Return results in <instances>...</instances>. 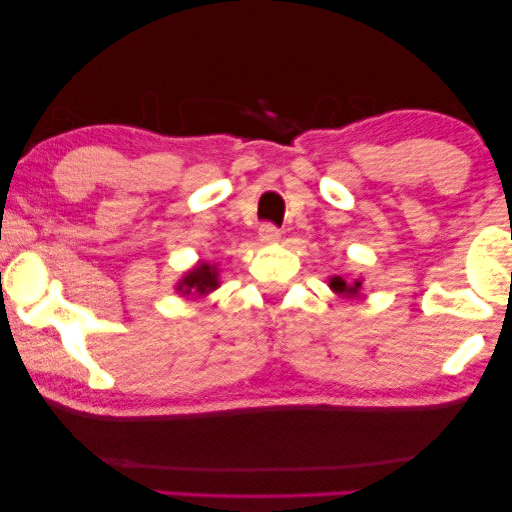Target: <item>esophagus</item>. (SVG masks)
I'll return each instance as SVG.
<instances>
[{
  "mask_svg": "<svg viewBox=\"0 0 512 512\" xmlns=\"http://www.w3.org/2000/svg\"><path fill=\"white\" fill-rule=\"evenodd\" d=\"M258 242H261V244L279 242V230L272 226V223H263L261 230H258Z\"/></svg>",
  "mask_w": 512,
  "mask_h": 512,
  "instance_id": "34e87169",
  "label": "esophagus"
}]
</instances>
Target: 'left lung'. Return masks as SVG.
I'll use <instances>...</instances> for the list:
<instances>
[{
  "instance_id": "8db88e82",
  "label": "left lung",
  "mask_w": 512,
  "mask_h": 512,
  "mask_svg": "<svg viewBox=\"0 0 512 512\" xmlns=\"http://www.w3.org/2000/svg\"><path fill=\"white\" fill-rule=\"evenodd\" d=\"M328 289H331L333 293H338V296H342V298H359L363 291V279L356 277V279H352V282H347V279L335 275L328 279Z\"/></svg>"
}]
</instances>
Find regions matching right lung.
I'll return each mask as SVG.
<instances>
[{
	"mask_svg": "<svg viewBox=\"0 0 512 512\" xmlns=\"http://www.w3.org/2000/svg\"><path fill=\"white\" fill-rule=\"evenodd\" d=\"M219 286V268L212 263L198 261L191 270H186L184 275L177 279L174 289H177L181 298H205L212 291L219 289Z\"/></svg>",
	"mask_w": 512,
	"mask_h": 512,
	"instance_id": "right-lung-1",
	"label": "right lung"
}]
</instances>
